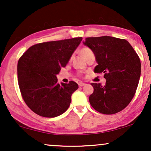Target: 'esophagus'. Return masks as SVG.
Masks as SVG:
<instances>
[{"instance_id": "obj_1", "label": "esophagus", "mask_w": 151, "mask_h": 151, "mask_svg": "<svg viewBox=\"0 0 151 151\" xmlns=\"http://www.w3.org/2000/svg\"><path fill=\"white\" fill-rule=\"evenodd\" d=\"M78 85H79V86H83L85 85V84L83 82H79L78 83Z\"/></svg>"}]
</instances>
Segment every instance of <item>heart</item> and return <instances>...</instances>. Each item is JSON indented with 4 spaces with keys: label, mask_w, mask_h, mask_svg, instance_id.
I'll return each instance as SVG.
<instances>
[{
    "label": "heart",
    "mask_w": 151,
    "mask_h": 151,
    "mask_svg": "<svg viewBox=\"0 0 151 151\" xmlns=\"http://www.w3.org/2000/svg\"><path fill=\"white\" fill-rule=\"evenodd\" d=\"M80 53L85 60L89 58V57L94 56V54H93L92 50L90 49L89 47H84L81 48L80 50Z\"/></svg>",
    "instance_id": "1"
}]
</instances>
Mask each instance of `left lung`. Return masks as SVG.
<instances>
[{
  "mask_svg": "<svg viewBox=\"0 0 151 151\" xmlns=\"http://www.w3.org/2000/svg\"><path fill=\"white\" fill-rule=\"evenodd\" d=\"M84 45L93 51L98 65L94 72L104 73L106 84L91 83L90 104L104 114L125 109L136 93L141 77L140 58L127 40L110 36L86 37Z\"/></svg>",
  "mask_w": 151,
  "mask_h": 151,
  "instance_id": "obj_1",
  "label": "left lung"
}]
</instances>
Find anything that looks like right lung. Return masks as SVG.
<instances>
[{"mask_svg": "<svg viewBox=\"0 0 151 151\" xmlns=\"http://www.w3.org/2000/svg\"><path fill=\"white\" fill-rule=\"evenodd\" d=\"M82 37L39 43L31 46L18 62V78L24 101L32 111L53 118L65 113L71 96L79 86L76 82H58L56 75L65 67Z\"/></svg>", "mask_w": 151, "mask_h": 151, "instance_id": "obj_1", "label": "right lung"}]
</instances>
